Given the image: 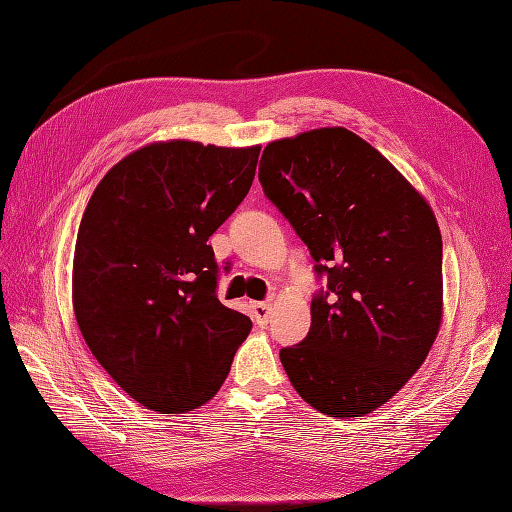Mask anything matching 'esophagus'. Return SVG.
Masks as SVG:
<instances>
[{"mask_svg":"<svg viewBox=\"0 0 512 512\" xmlns=\"http://www.w3.org/2000/svg\"><path fill=\"white\" fill-rule=\"evenodd\" d=\"M252 312H254V320L258 324H267L269 316H271V303L269 301H254Z\"/></svg>","mask_w":512,"mask_h":512,"instance_id":"34e87169","label":"esophagus"}]
</instances>
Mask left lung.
<instances>
[{
  "mask_svg": "<svg viewBox=\"0 0 512 512\" xmlns=\"http://www.w3.org/2000/svg\"><path fill=\"white\" fill-rule=\"evenodd\" d=\"M258 179L316 273L329 275L327 292L312 301L307 337L280 352L294 391L329 416L374 412L423 365L440 331L436 215L378 149L346 128L269 143Z\"/></svg>",
  "mask_w": 512,
  "mask_h": 512,
  "instance_id": "left-lung-1",
  "label": "left lung"
}]
</instances>
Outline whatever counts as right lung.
<instances>
[{
    "label": "right lung",
    "mask_w": 512,
    "mask_h": 512,
    "mask_svg": "<svg viewBox=\"0 0 512 512\" xmlns=\"http://www.w3.org/2000/svg\"><path fill=\"white\" fill-rule=\"evenodd\" d=\"M260 145L162 141L117 162L76 235L72 305L121 391L190 412L220 391L252 320L220 303L209 237L250 192Z\"/></svg>",
    "instance_id": "right-lung-1"
}]
</instances>
